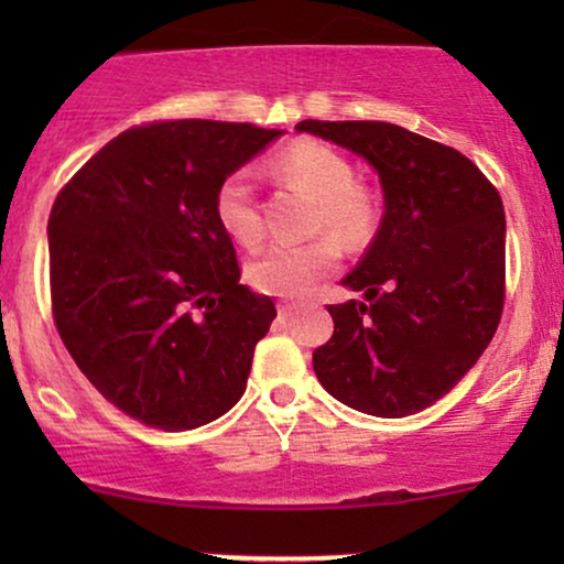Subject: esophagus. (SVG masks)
I'll return each mask as SVG.
<instances>
[{"mask_svg":"<svg viewBox=\"0 0 564 564\" xmlns=\"http://www.w3.org/2000/svg\"><path fill=\"white\" fill-rule=\"evenodd\" d=\"M296 310H300V304H294V302H281V304H278V315H281V318H291V315H294Z\"/></svg>","mask_w":564,"mask_h":564,"instance_id":"1","label":"esophagus"}]
</instances>
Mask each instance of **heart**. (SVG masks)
<instances>
[{
  "instance_id": "heart-1",
  "label": "heart",
  "mask_w": 564,
  "mask_h": 564,
  "mask_svg": "<svg viewBox=\"0 0 564 564\" xmlns=\"http://www.w3.org/2000/svg\"><path fill=\"white\" fill-rule=\"evenodd\" d=\"M275 170L286 183L296 185L318 204L315 228H326L347 249H358L371 238L377 206L366 191L355 185L352 166L334 148L302 140L278 156ZM217 219L232 241L243 246L262 241L254 172L236 170L223 180L217 191ZM336 264V246L328 238H318L296 246H270L246 264V278L262 294L296 300L332 275Z\"/></svg>"
}]
</instances>
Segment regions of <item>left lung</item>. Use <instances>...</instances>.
Instances as JSON below:
<instances>
[{"label": "left lung", "instance_id": "1", "mask_svg": "<svg viewBox=\"0 0 564 564\" xmlns=\"http://www.w3.org/2000/svg\"><path fill=\"white\" fill-rule=\"evenodd\" d=\"M366 159L384 215L341 286L364 302L328 304L334 336L313 352L332 398L379 419L424 411L458 384L494 339L503 310L507 219L467 156L387 121H300Z\"/></svg>", "mask_w": 564, "mask_h": 564}]
</instances>
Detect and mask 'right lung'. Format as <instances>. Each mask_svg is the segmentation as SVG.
Wrapping results in <instances>:
<instances>
[{
  "label": "right lung",
  "mask_w": 564,
  "mask_h": 564,
  "mask_svg": "<svg viewBox=\"0 0 564 564\" xmlns=\"http://www.w3.org/2000/svg\"><path fill=\"white\" fill-rule=\"evenodd\" d=\"M281 134L206 119L134 127L55 198L47 238L57 334L127 416L185 432L241 400L275 304L238 283L217 191Z\"/></svg>",
  "instance_id": "add662e5"
}]
</instances>
